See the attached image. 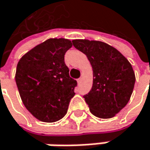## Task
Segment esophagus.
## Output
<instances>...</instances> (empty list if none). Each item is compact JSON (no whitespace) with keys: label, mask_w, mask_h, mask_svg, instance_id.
I'll list each match as a JSON object with an SVG mask.
<instances>
[{"label":"esophagus","mask_w":150,"mask_h":150,"mask_svg":"<svg viewBox=\"0 0 150 150\" xmlns=\"http://www.w3.org/2000/svg\"><path fill=\"white\" fill-rule=\"evenodd\" d=\"M81 81H82V79H81V78H80V79H77V83H78V84H80V83H81Z\"/></svg>","instance_id":"esophagus-1"}]
</instances>
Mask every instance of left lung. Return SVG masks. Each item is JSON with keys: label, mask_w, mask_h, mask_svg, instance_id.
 <instances>
[{"label": "left lung", "mask_w": 150, "mask_h": 150, "mask_svg": "<svg viewBox=\"0 0 150 150\" xmlns=\"http://www.w3.org/2000/svg\"><path fill=\"white\" fill-rule=\"evenodd\" d=\"M72 43L92 67V87L84 96L90 111L99 118L115 117L133 92L136 76L131 64L118 50L102 41L73 40Z\"/></svg>", "instance_id": "left-lung-1"}]
</instances>
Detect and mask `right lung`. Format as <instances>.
Here are the masks:
<instances>
[{"mask_svg": "<svg viewBox=\"0 0 150 150\" xmlns=\"http://www.w3.org/2000/svg\"><path fill=\"white\" fill-rule=\"evenodd\" d=\"M72 43L48 39L25 53L18 62L15 82L21 101L38 120L53 122L66 114L77 81L69 76L65 54Z\"/></svg>", "mask_w": 150, "mask_h": 150, "instance_id": "right-lung-1", "label": "right lung"}]
</instances>
